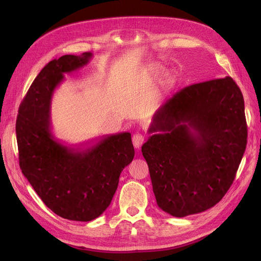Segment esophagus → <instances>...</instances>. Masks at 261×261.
<instances>
[{
    "instance_id": "esophagus-1",
    "label": "esophagus",
    "mask_w": 261,
    "mask_h": 261,
    "mask_svg": "<svg viewBox=\"0 0 261 261\" xmlns=\"http://www.w3.org/2000/svg\"><path fill=\"white\" fill-rule=\"evenodd\" d=\"M132 142H133V145L136 149H140L141 146L145 142V138L143 136V134H141V133H135L133 135V138H132Z\"/></svg>"
}]
</instances>
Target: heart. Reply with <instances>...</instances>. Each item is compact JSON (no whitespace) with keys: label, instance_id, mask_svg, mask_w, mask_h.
Returning <instances> with one entry per match:
<instances>
[{"label":"heart","instance_id":"b5f03b06","mask_svg":"<svg viewBox=\"0 0 261 261\" xmlns=\"http://www.w3.org/2000/svg\"><path fill=\"white\" fill-rule=\"evenodd\" d=\"M159 73H161V71L154 70V71L152 72V74H153V75H156V74H159ZM173 84H174V78H173L172 76H169V77H167V79H166V82H165L166 87H167V88H171V87L173 86Z\"/></svg>","mask_w":261,"mask_h":261}]
</instances>
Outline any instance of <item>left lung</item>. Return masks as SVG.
Segmentation results:
<instances>
[{"label":"left lung","instance_id":"left-lung-1","mask_svg":"<svg viewBox=\"0 0 261 261\" xmlns=\"http://www.w3.org/2000/svg\"><path fill=\"white\" fill-rule=\"evenodd\" d=\"M148 133L142 152L159 207L202 213L227 193L245 151L242 93L230 77L186 87L156 110Z\"/></svg>","mask_w":261,"mask_h":261}]
</instances>
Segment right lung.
I'll return each mask as SVG.
<instances>
[{"label": "right lung", "mask_w": 261, "mask_h": 261, "mask_svg": "<svg viewBox=\"0 0 261 261\" xmlns=\"http://www.w3.org/2000/svg\"><path fill=\"white\" fill-rule=\"evenodd\" d=\"M92 57L87 51L48 62L21 102L16 125L24 176L50 211L67 220L82 222L94 220L108 208L120 172L134 158L129 132L103 135L96 143L75 147L61 144L51 132L49 115L55 90L64 74L79 70Z\"/></svg>", "instance_id": "add662e5"}]
</instances>
